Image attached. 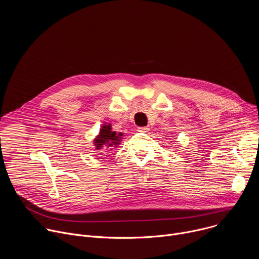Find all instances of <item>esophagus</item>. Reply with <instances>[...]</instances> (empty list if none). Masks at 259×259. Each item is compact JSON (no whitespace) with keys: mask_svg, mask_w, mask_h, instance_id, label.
Listing matches in <instances>:
<instances>
[{"mask_svg":"<svg viewBox=\"0 0 259 259\" xmlns=\"http://www.w3.org/2000/svg\"><path fill=\"white\" fill-rule=\"evenodd\" d=\"M138 131L139 132H149L150 131V128L149 127H138Z\"/></svg>","mask_w":259,"mask_h":259,"instance_id":"esophagus-1","label":"esophagus"}]
</instances>
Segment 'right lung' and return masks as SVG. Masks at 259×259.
<instances>
[{"label":"right lung","instance_id":"1","mask_svg":"<svg viewBox=\"0 0 259 259\" xmlns=\"http://www.w3.org/2000/svg\"><path fill=\"white\" fill-rule=\"evenodd\" d=\"M123 133H117L113 130L112 124L104 123L100 129L98 134L93 139L94 150L100 151L103 150V152H106V150H110L113 147H117L120 145L122 141ZM104 154V153H103Z\"/></svg>","mask_w":259,"mask_h":259}]
</instances>
